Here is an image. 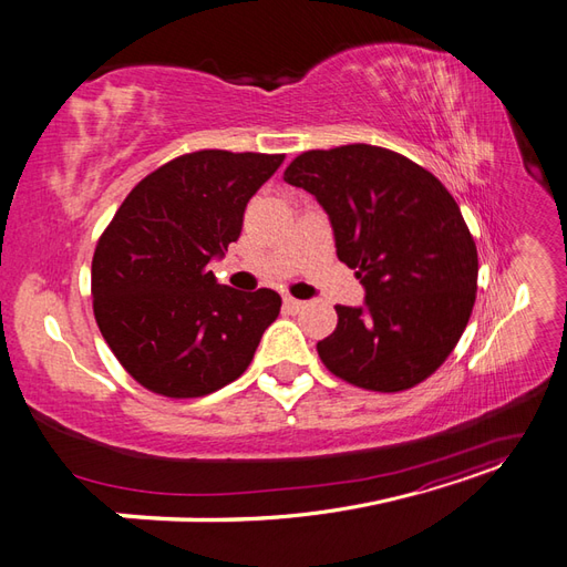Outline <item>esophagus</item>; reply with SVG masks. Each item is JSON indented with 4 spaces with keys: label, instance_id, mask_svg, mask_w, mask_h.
Segmentation results:
<instances>
[{
    "label": "esophagus",
    "instance_id": "34e87169",
    "mask_svg": "<svg viewBox=\"0 0 567 567\" xmlns=\"http://www.w3.org/2000/svg\"><path fill=\"white\" fill-rule=\"evenodd\" d=\"M284 305H286V310H290V312H298V310H302V307H305L302 300H296V298H290V296L284 298Z\"/></svg>",
    "mask_w": 567,
    "mask_h": 567
}]
</instances>
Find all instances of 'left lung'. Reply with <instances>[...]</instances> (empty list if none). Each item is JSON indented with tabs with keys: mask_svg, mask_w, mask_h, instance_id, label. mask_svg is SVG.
Returning a JSON list of instances; mask_svg holds the SVG:
<instances>
[{
	"mask_svg": "<svg viewBox=\"0 0 567 567\" xmlns=\"http://www.w3.org/2000/svg\"><path fill=\"white\" fill-rule=\"evenodd\" d=\"M284 179L331 219L338 260L367 290L336 305L323 367L373 392L419 385L452 354L473 312L477 248L456 200L425 167L371 144L305 151Z\"/></svg>",
	"mask_w": 567,
	"mask_h": 567,
	"instance_id": "obj_1",
	"label": "left lung"
}]
</instances>
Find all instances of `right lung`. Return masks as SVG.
<instances>
[{
	"label": "right lung",
	"instance_id": "right-lung-1",
	"mask_svg": "<svg viewBox=\"0 0 567 567\" xmlns=\"http://www.w3.org/2000/svg\"><path fill=\"white\" fill-rule=\"evenodd\" d=\"M284 153L205 148L136 184L99 236L92 298L99 331L132 379L173 400L229 385L252 362L281 298L241 293L208 271L241 236L244 210Z\"/></svg>",
	"mask_w": 567,
	"mask_h": 567
}]
</instances>
